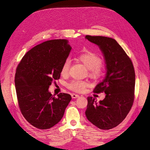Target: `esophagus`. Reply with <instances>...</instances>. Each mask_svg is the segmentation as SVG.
Returning <instances> with one entry per match:
<instances>
[{"instance_id": "esophagus-1", "label": "esophagus", "mask_w": 150, "mask_h": 150, "mask_svg": "<svg viewBox=\"0 0 150 150\" xmlns=\"http://www.w3.org/2000/svg\"><path fill=\"white\" fill-rule=\"evenodd\" d=\"M79 97V95H77V94H75V93H72L71 94V97L73 98H77Z\"/></svg>"}]
</instances>
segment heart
I'll return each mask as SVG.
<instances>
[{
    "label": "heart",
    "instance_id": "heart-1",
    "mask_svg": "<svg viewBox=\"0 0 150 150\" xmlns=\"http://www.w3.org/2000/svg\"><path fill=\"white\" fill-rule=\"evenodd\" d=\"M77 59L86 67L89 70V75L93 79H97L103 74L104 66L102 63V59L97 54L93 52H88L81 53L77 56ZM71 61L66 59L63 62L60 73L63 76L68 75ZM88 82L85 81L74 79L67 84V88L69 90L78 93L83 92L88 86Z\"/></svg>",
    "mask_w": 150,
    "mask_h": 150
}]
</instances>
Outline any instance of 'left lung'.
Instances as JSON below:
<instances>
[{"label": "left lung", "mask_w": 150, "mask_h": 150, "mask_svg": "<svg viewBox=\"0 0 150 150\" xmlns=\"http://www.w3.org/2000/svg\"><path fill=\"white\" fill-rule=\"evenodd\" d=\"M87 39L99 46L106 64V77L97 84L93 92L106 93L97 103L88 97L86 115L88 120L101 129H110L125 119L133 106L135 97V73L129 57L112 38L86 35Z\"/></svg>", "instance_id": "obj_1"}]
</instances>
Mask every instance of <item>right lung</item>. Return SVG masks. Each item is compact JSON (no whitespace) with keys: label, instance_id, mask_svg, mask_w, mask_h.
<instances>
[{"label":"right lung","instance_id":"1","mask_svg":"<svg viewBox=\"0 0 150 150\" xmlns=\"http://www.w3.org/2000/svg\"><path fill=\"white\" fill-rule=\"evenodd\" d=\"M71 47L65 39L51 40L25 54L16 69L15 84L18 104L28 122L40 129L51 128L61 120L71 95L49 92L50 86L60 79L63 62Z\"/></svg>","mask_w":150,"mask_h":150}]
</instances>
